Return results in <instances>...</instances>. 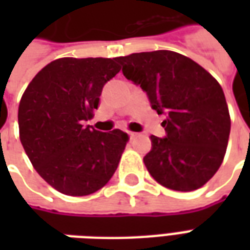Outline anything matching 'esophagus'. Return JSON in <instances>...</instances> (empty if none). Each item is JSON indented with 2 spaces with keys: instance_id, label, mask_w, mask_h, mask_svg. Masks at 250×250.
Returning a JSON list of instances; mask_svg holds the SVG:
<instances>
[{
  "instance_id": "34e87169",
  "label": "esophagus",
  "mask_w": 250,
  "mask_h": 250,
  "mask_svg": "<svg viewBox=\"0 0 250 250\" xmlns=\"http://www.w3.org/2000/svg\"><path fill=\"white\" fill-rule=\"evenodd\" d=\"M128 135H130L131 139H135L136 136H138V134H136V132H128Z\"/></svg>"
}]
</instances>
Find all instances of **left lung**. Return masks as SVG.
Wrapping results in <instances>:
<instances>
[{"instance_id": "1", "label": "left lung", "mask_w": 250, "mask_h": 250, "mask_svg": "<svg viewBox=\"0 0 250 250\" xmlns=\"http://www.w3.org/2000/svg\"><path fill=\"white\" fill-rule=\"evenodd\" d=\"M128 80L146 91L151 108L167 115L166 138L151 135L143 162L158 184L175 191L202 188L225 157L230 115L220 83L191 59L173 51L116 59Z\"/></svg>"}]
</instances>
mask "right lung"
<instances>
[{
    "mask_svg": "<svg viewBox=\"0 0 250 250\" xmlns=\"http://www.w3.org/2000/svg\"><path fill=\"white\" fill-rule=\"evenodd\" d=\"M116 59H57L33 77L21 98L20 141L36 171L60 193H95L118 168L128 135L83 125L98 109L104 84L120 71Z\"/></svg>",
    "mask_w": 250,
    "mask_h": 250,
    "instance_id": "obj_1",
    "label": "right lung"
}]
</instances>
